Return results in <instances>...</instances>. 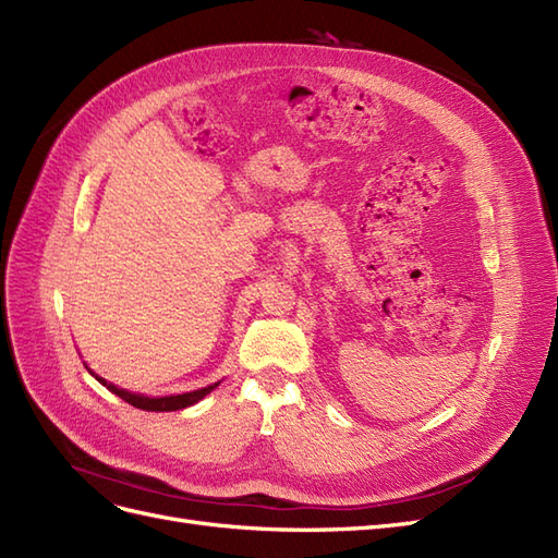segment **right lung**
I'll use <instances>...</instances> for the list:
<instances>
[{
	"instance_id": "right-lung-1",
	"label": "right lung",
	"mask_w": 558,
	"mask_h": 558,
	"mask_svg": "<svg viewBox=\"0 0 558 558\" xmlns=\"http://www.w3.org/2000/svg\"><path fill=\"white\" fill-rule=\"evenodd\" d=\"M99 384L107 386L111 393H116L118 398H123L125 402H130L132 408L137 410H146V412H177V410H183V408H191V404H195L197 400L205 398L209 391H214V388L218 384H211L207 388H199V391H193V393H183V396H167V398H144V396H137V393H128L123 391V388H118L113 384H107L102 377H95Z\"/></svg>"
}]
</instances>
